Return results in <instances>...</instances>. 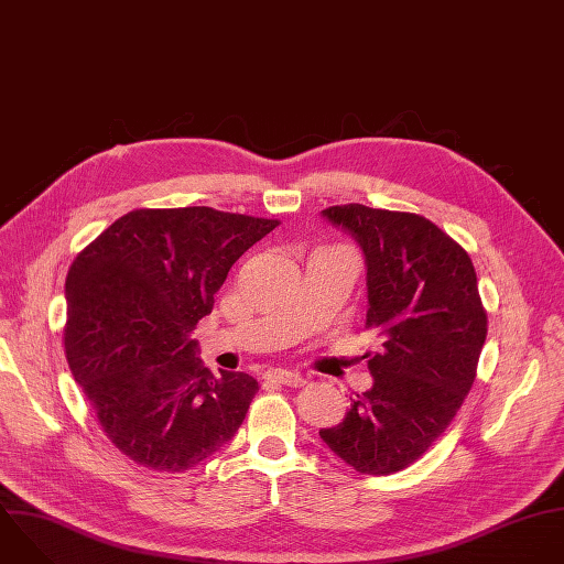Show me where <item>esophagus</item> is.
Here are the masks:
<instances>
[{
    "instance_id": "obj_1",
    "label": "esophagus",
    "mask_w": 564,
    "mask_h": 564,
    "mask_svg": "<svg viewBox=\"0 0 564 564\" xmlns=\"http://www.w3.org/2000/svg\"><path fill=\"white\" fill-rule=\"evenodd\" d=\"M265 379L272 381V383H283V386H290V388H299L305 383L303 375L301 372H292V370H283V368H272L265 372Z\"/></svg>"
}]
</instances>
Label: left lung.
<instances>
[{
    "mask_svg": "<svg viewBox=\"0 0 564 564\" xmlns=\"http://www.w3.org/2000/svg\"><path fill=\"white\" fill-rule=\"evenodd\" d=\"M364 252L368 310L383 348L368 359L372 386L318 435L359 473L411 466L448 429L487 339V312L468 254L435 223L359 203L321 212Z\"/></svg>",
    "mask_w": 564,
    "mask_h": 564,
    "instance_id": "1",
    "label": "left lung"
}]
</instances>
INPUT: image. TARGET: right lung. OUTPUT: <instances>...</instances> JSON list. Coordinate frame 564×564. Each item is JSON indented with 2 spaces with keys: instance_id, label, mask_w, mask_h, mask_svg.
<instances>
[{
  "instance_id": "1",
  "label": "right lung",
  "mask_w": 564,
  "mask_h": 564,
  "mask_svg": "<svg viewBox=\"0 0 564 564\" xmlns=\"http://www.w3.org/2000/svg\"><path fill=\"white\" fill-rule=\"evenodd\" d=\"M276 225L212 207L135 209L73 261L66 361L107 437L135 464L183 473L243 424L257 379L212 375L192 333L229 268Z\"/></svg>"
}]
</instances>
